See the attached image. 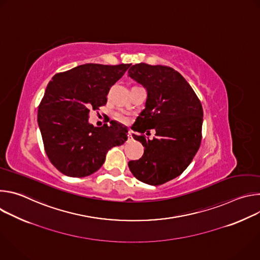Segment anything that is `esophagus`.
<instances>
[{"label": "esophagus", "mask_w": 260, "mask_h": 260, "mask_svg": "<svg viewBox=\"0 0 260 260\" xmlns=\"http://www.w3.org/2000/svg\"><path fill=\"white\" fill-rule=\"evenodd\" d=\"M132 135H133V133H132V131H128V133H127V137H128V139H129V140H132V139H133V137H132Z\"/></svg>", "instance_id": "34e87169"}]
</instances>
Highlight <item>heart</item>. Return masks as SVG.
<instances>
[{
  "mask_svg": "<svg viewBox=\"0 0 260 260\" xmlns=\"http://www.w3.org/2000/svg\"><path fill=\"white\" fill-rule=\"evenodd\" d=\"M116 119L121 122V123H128L129 121V116L126 113H122V112H118L116 113Z\"/></svg>",
  "mask_w": 260,
  "mask_h": 260,
  "instance_id": "1",
  "label": "heart"
}]
</instances>
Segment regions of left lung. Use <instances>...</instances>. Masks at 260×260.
<instances>
[{
	"mask_svg": "<svg viewBox=\"0 0 260 260\" xmlns=\"http://www.w3.org/2000/svg\"><path fill=\"white\" fill-rule=\"evenodd\" d=\"M128 75L147 89L146 108L132 128L134 139L145 147L139 160L128 168L141 182L164 184L181 175L197 154L202 141L203 107L181 74L168 66L136 63ZM154 129L156 136L150 135Z\"/></svg>",
	"mask_w": 260,
	"mask_h": 260,
	"instance_id": "obj_1",
	"label": "left lung"
}]
</instances>
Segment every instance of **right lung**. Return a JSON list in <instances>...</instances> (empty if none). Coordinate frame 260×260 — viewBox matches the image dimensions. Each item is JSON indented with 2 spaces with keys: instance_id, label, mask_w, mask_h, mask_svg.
<instances>
[{
  "instance_id": "1",
  "label": "right lung",
  "mask_w": 260,
  "mask_h": 260,
  "mask_svg": "<svg viewBox=\"0 0 260 260\" xmlns=\"http://www.w3.org/2000/svg\"><path fill=\"white\" fill-rule=\"evenodd\" d=\"M131 67L85 63L57 73L38 107V123L50 162L69 177H86L104 164L106 153L127 140V129L112 122L95 127L89 111L107 104V94Z\"/></svg>"
}]
</instances>
